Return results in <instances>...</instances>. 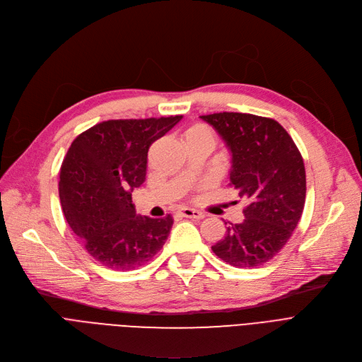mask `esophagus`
Masks as SVG:
<instances>
[{
	"label": "esophagus",
	"mask_w": 362,
	"mask_h": 362,
	"mask_svg": "<svg viewBox=\"0 0 362 362\" xmlns=\"http://www.w3.org/2000/svg\"><path fill=\"white\" fill-rule=\"evenodd\" d=\"M180 215L184 216V218H189V219H203L204 218V214L200 210H196V209H189V207H184Z\"/></svg>",
	"instance_id": "34e87169"
}]
</instances>
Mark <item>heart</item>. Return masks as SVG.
Here are the masks:
<instances>
[{
  "label": "heart",
  "mask_w": 362,
  "mask_h": 362,
  "mask_svg": "<svg viewBox=\"0 0 362 362\" xmlns=\"http://www.w3.org/2000/svg\"><path fill=\"white\" fill-rule=\"evenodd\" d=\"M196 133H207V134H211L210 129H207L206 125L203 124H197L194 127H191V129L187 132V134H196Z\"/></svg>",
  "instance_id": "b5f03b06"
}]
</instances>
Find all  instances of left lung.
<instances>
[{
    "label": "left lung",
    "mask_w": 362,
    "mask_h": 362,
    "mask_svg": "<svg viewBox=\"0 0 362 362\" xmlns=\"http://www.w3.org/2000/svg\"><path fill=\"white\" fill-rule=\"evenodd\" d=\"M200 118L225 140L232 153L229 185L248 200L244 221L230 223L211 250L233 267L262 266L285 247L301 219L307 189L303 156L272 118L241 112Z\"/></svg>",
    "instance_id": "8db88e82"
}]
</instances>
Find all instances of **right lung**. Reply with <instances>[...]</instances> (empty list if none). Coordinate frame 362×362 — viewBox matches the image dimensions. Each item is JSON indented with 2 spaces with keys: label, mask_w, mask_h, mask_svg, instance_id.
Wrapping results in <instances>:
<instances>
[{
  "label": "right lung",
  "mask_w": 362,
  "mask_h": 362,
  "mask_svg": "<svg viewBox=\"0 0 362 362\" xmlns=\"http://www.w3.org/2000/svg\"><path fill=\"white\" fill-rule=\"evenodd\" d=\"M181 118L103 121L71 143L59 171L61 207L83 247L102 266L133 270L163 247L173 216L136 215L132 191L146 180L148 147Z\"/></svg>",
  "instance_id": "1"
}]
</instances>
